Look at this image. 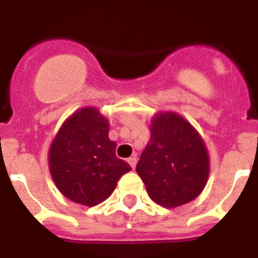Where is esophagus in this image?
<instances>
[{
    "mask_svg": "<svg viewBox=\"0 0 258 258\" xmlns=\"http://www.w3.org/2000/svg\"><path fill=\"white\" fill-rule=\"evenodd\" d=\"M127 163L131 164V166L134 169V168H136V165H137V157L136 156H131L129 159H127Z\"/></svg>",
    "mask_w": 258,
    "mask_h": 258,
    "instance_id": "1",
    "label": "esophagus"
}]
</instances>
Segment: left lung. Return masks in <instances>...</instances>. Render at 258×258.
Instances as JSON below:
<instances>
[{
    "label": "left lung",
    "mask_w": 258,
    "mask_h": 258,
    "mask_svg": "<svg viewBox=\"0 0 258 258\" xmlns=\"http://www.w3.org/2000/svg\"><path fill=\"white\" fill-rule=\"evenodd\" d=\"M150 131V141L136 168L147 194L165 208L190 203L208 181L206 143L190 122L174 112L155 115Z\"/></svg>",
    "instance_id": "8db88e82"
}]
</instances>
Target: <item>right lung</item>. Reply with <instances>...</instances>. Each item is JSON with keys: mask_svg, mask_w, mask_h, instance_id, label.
<instances>
[{"mask_svg": "<svg viewBox=\"0 0 258 258\" xmlns=\"http://www.w3.org/2000/svg\"><path fill=\"white\" fill-rule=\"evenodd\" d=\"M108 120L94 107H84L63 122L50 146L52 181L66 198L94 207L113 192L121 175L132 170L116 156L108 138Z\"/></svg>", "mask_w": 258, "mask_h": 258, "instance_id": "add662e5", "label": "right lung"}]
</instances>
